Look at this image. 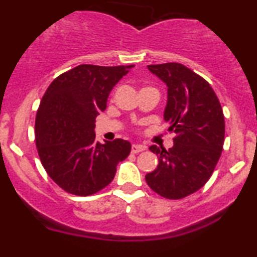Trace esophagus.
<instances>
[{
	"mask_svg": "<svg viewBox=\"0 0 257 257\" xmlns=\"http://www.w3.org/2000/svg\"><path fill=\"white\" fill-rule=\"evenodd\" d=\"M145 151V146L142 145H133L132 146V153H140Z\"/></svg>",
	"mask_w": 257,
	"mask_h": 257,
	"instance_id": "34e87169",
	"label": "esophagus"
}]
</instances>
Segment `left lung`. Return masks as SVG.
Wrapping results in <instances>:
<instances>
[{
	"instance_id": "1",
	"label": "left lung",
	"mask_w": 257,
	"mask_h": 257,
	"mask_svg": "<svg viewBox=\"0 0 257 257\" xmlns=\"http://www.w3.org/2000/svg\"><path fill=\"white\" fill-rule=\"evenodd\" d=\"M147 68L168 87L164 120L176 138L168 151L150 147L159 164L145 178L160 196L183 199L202 188L214 171L224 145V113L211 85L189 68L175 62Z\"/></svg>"
}]
</instances>
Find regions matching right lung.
I'll return each mask as SVG.
<instances>
[{
	"label": "right lung",
	"mask_w": 257,
	"mask_h": 257,
	"mask_svg": "<svg viewBox=\"0 0 257 257\" xmlns=\"http://www.w3.org/2000/svg\"><path fill=\"white\" fill-rule=\"evenodd\" d=\"M134 66L81 64L51 82L36 117V145L45 171L67 193L95 194L111 183L131 142L95 141V117L116 83Z\"/></svg>",
	"instance_id": "1"
}]
</instances>
